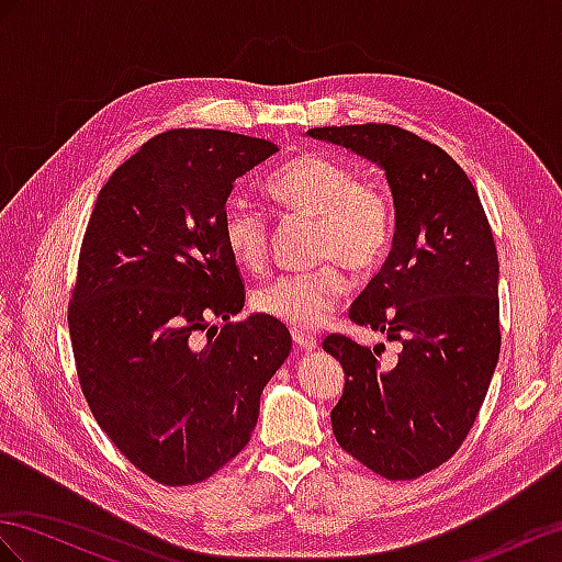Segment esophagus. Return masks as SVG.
I'll list each match as a JSON object with an SVG mask.
<instances>
[{
  "label": "esophagus",
  "instance_id": "esophagus-1",
  "mask_svg": "<svg viewBox=\"0 0 562 562\" xmlns=\"http://www.w3.org/2000/svg\"><path fill=\"white\" fill-rule=\"evenodd\" d=\"M292 339L299 349L304 351H313L315 347H318V337L311 335V333H304V329H292Z\"/></svg>",
  "mask_w": 562,
  "mask_h": 562
}]
</instances>
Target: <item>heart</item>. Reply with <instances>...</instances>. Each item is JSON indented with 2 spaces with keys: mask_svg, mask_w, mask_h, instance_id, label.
Returning a JSON list of instances; mask_svg holds the SVG:
<instances>
[{
  "mask_svg": "<svg viewBox=\"0 0 562 562\" xmlns=\"http://www.w3.org/2000/svg\"><path fill=\"white\" fill-rule=\"evenodd\" d=\"M280 206L315 218L313 256L325 261L256 286L251 306L294 329L325 323L341 296L347 278L337 261L353 272L375 270L392 249L394 204L378 182L361 180L347 161L325 154H301L268 180ZM221 235L229 256L247 270H261L270 254V225L263 211L233 196L221 213Z\"/></svg>",
  "mask_w": 562,
  "mask_h": 562,
  "instance_id": "obj_1",
  "label": "heart"
}]
</instances>
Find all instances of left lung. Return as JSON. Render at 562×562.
I'll return each instance as SVG.
<instances>
[{
	"label": "left lung",
	"mask_w": 562,
	"mask_h": 562,
	"mask_svg": "<svg viewBox=\"0 0 562 562\" xmlns=\"http://www.w3.org/2000/svg\"><path fill=\"white\" fill-rule=\"evenodd\" d=\"M313 139L378 164L394 196V241L349 318L401 341L394 368L344 335L323 349L344 368L329 413L339 446L386 480H415L465 441L498 363V254L465 170L404 127H313Z\"/></svg>",
	"instance_id": "1"
}]
</instances>
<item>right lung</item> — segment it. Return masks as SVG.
<instances>
[{
    "label": "right lung",
    "instance_id": "obj_1",
    "mask_svg": "<svg viewBox=\"0 0 562 562\" xmlns=\"http://www.w3.org/2000/svg\"><path fill=\"white\" fill-rule=\"evenodd\" d=\"M276 151L227 131L156 135L109 178L85 229L68 304L78 380L99 427L158 484L204 482L233 460L292 351L276 318L229 323L244 284L221 235L235 180Z\"/></svg>",
    "mask_w": 562,
    "mask_h": 562
}]
</instances>
